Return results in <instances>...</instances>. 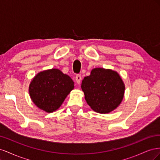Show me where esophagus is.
I'll use <instances>...</instances> for the list:
<instances>
[{
  "label": "esophagus",
  "instance_id": "34e87169",
  "mask_svg": "<svg viewBox=\"0 0 160 160\" xmlns=\"http://www.w3.org/2000/svg\"><path fill=\"white\" fill-rule=\"evenodd\" d=\"M75 80L77 84H79L81 83V75L80 74H77L75 77Z\"/></svg>",
  "mask_w": 160,
  "mask_h": 160
}]
</instances>
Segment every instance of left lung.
I'll use <instances>...</instances> for the list:
<instances>
[{"instance_id":"left-lung-1","label":"left lung","mask_w":160,"mask_h":160,"mask_svg":"<svg viewBox=\"0 0 160 160\" xmlns=\"http://www.w3.org/2000/svg\"><path fill=\"white\" fill-rule=\"evenodd\" d=\"M81 89L92 109L97 113H108L122 102L125 85L116 71L95 68L82 81Z\"/></svg>"}]
</instances>
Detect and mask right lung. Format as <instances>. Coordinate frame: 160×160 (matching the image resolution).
Returning a JSON list of instances; mask_svg holds the SVG:
<instances>
[{
    "mask_svg": "<svg viewBox=\"0 0 160 160\" xmlns=\"http://www.w3.org/2000/svg\"><path fill=\"white\" fill-rule=\"evenodd\" d=\"M73 89L74 82L69 75L52 69L38 72L31 81L28 91L38 108L52 113L60 108Z\"/></svg>",
    "mask_w": 160,
    "mask_h": 160,
    "instance_id": "right-lung-1",
    "label": "right lung"
}]
</instances>
